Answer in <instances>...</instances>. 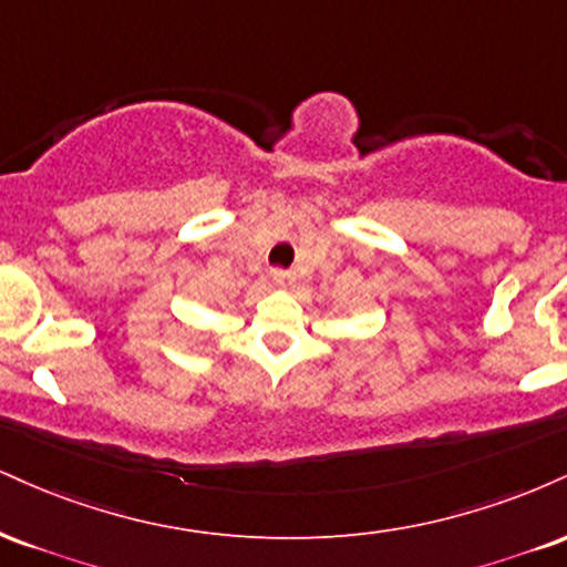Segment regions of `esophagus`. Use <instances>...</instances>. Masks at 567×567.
I'll list each match as a JSON object with an SVG mask.
<instances>
[{
	"instance_id": "obj_1",
	"label": "esophagus",
	"mask_w": 567,
	"mask_h": 567,
	"mask_svg": "<svg viewBox=\"0 0 567 567\" xmlns=\"http://www.w3.org/2000/svg\"><path fill=\"white\" fill-rule=\"evenodd\" d=\"M271 279H275L277 285H290L292 279H296V275H292L290 269H275L271 271Z\"/></svg>"
}]
</instances>
